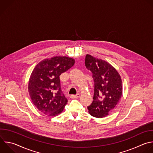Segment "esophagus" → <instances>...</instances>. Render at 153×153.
<instances>
[{
    "label": "esophagus",
    "mask_w": 153,
    "mask_h": 153,
    "mask_svg": "<svg viewBox=\"0 0 153 153\" xmlns=\"http://www.w3.org/2000/svg\"><path fill=\"white\" fill-rule=\"evenodd\" d=\"M80 97V94H77L76 95H70V97L72 98H77Z\"/></svg>",
    "instance_id": "1"
}]
</instances>
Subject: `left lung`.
<instances>
[{"instance_id":"1","label":"left lung","mask_w":153,"mask_h":153,"mask_svg":"<svg viewBox=\"0 0 153 153\" xmlns=\"http://www.w3.org/2000/svg\"><path fill=\"white\" fill-rule=\"evenodd\" d=\"M85 66L92 73L94 94L91 105L88 106L91 115L103 118L109 115L123 94L122 80L117 70L110 64L90 55H86Z\"/></svg>"}]
</instances>
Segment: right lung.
Wrapping results in <instances>:
<instances>
[{"instance_id": "right-lung-1", "label": "right lung", "mask_w": 153, "mask_h": 153, "mask_svg": "<svg viewBox=\"0 0 153 153\" xmlns=\"http://www.w3.org/2000/svg\"><path fill=\"white\" fill-rule=\"evenodd\" d=\"M74 59L54 56L39 62L31 73L28 91L34 106L44 114H60L68 100L61 88L60 75L74 64Z\"/></svg>"}]
</instances>
